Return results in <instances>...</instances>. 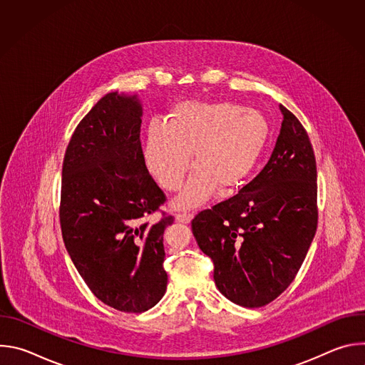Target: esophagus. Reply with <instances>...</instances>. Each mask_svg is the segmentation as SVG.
<instances>
[{
	"mask_svg": "<svg viewBox=\"0 0 365 365\" xmlns=\"http://www.w3.org/2000/svg\"><path fill=\"white\" fill-rule=\"evenodd\" d=\"M176 221L180 224H189L192 221V214L190 212H182L176 214Z\"/></svg>",
	"mask_w": 365,
	"mask_h": 365,
	"instance_id": "esophagus-1",
	"label": "esophagus"
}]
</instances>
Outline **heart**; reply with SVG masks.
I'll list each match as a JSON object with an SVG mask.
<instances>
[{
  "mask_svg": "<svg viewBox=\"0 0 365 365\" xmlns=\"http://www.w3.org/2000/svg\"><path fill=\"white\" fill-rule=\"evenodd\" d=\"M269 137L266 117L231 102L183 101L176 103L168 123L151 121L144 140L147 170L165 189L183 187L192 163L195 172L185 192L175 200L180 210L195 207L217 186H240L255 168Z\"/></svg>",
  "mask_w": 365,
  "mask_h": 365,
  "instance_id": "heart-1",
  "label": "heart"
}]
</instances>
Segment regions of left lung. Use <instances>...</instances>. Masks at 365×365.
Segmentation results:
<instances>
[{
	"label": "left lung",
	"instance_id": "obj_1",
	"mask_svg": "<svg viewBox=\"0 0 365 365\" xmlns=\"http://www.w3.org/2000/svg\"><path fill=\"white\" fill-rule=\"evenodd\" d=\"M280 111V134L264 169L192 220L218 290L244 307H262L289 287L318 227L315 153L300 121L286 107Z\"/></svg>",
	"mask_w": 365,
	"mask_h": 365
}]
</instances>
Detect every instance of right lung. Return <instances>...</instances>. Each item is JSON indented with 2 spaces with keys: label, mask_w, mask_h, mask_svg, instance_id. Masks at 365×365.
I'll use <instances>...</instances> for the list:
<instances>
[{
  "label": "right lung",
  "mask_w": 365,
  "mask_h": 365,
  "mask_svg": "<svg viewBox=\"0 0 365 365\" xmlns=\"http://www.w3.org/2000/svg\"><path fill=\"white\" fill-rule=\"evenodd\" d=\"M137 95L110 92L78 124L68 144L61 227L72 262L106 304L141 314L163 297V232L173 217L147 220L166 202L150 176L140 141Z\"/></svg>",
  "instance_id": "add662e5"
}]
</instances>
